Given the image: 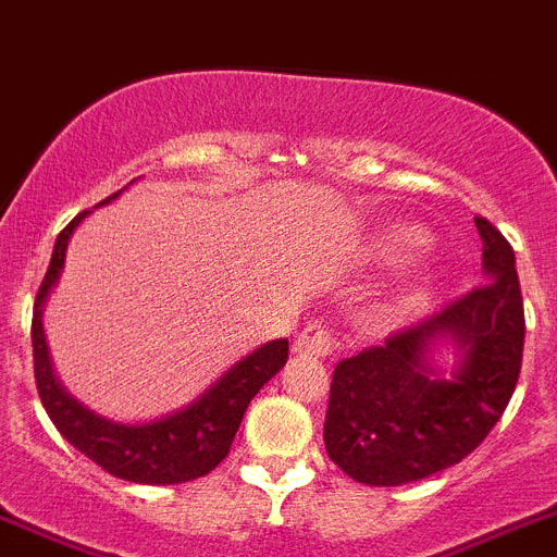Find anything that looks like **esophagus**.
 I'll return each instance as SVG.
<instances>
[{"label": "esophagus", "mask_w": 557, "mask_h": 557, "mask_svg": "<svg viewBox=\"0 0 557 557\" xmlns=\"http://www.w3.org/2000/svg\"><path fill=\"white\" fill-rule=\"evenodd\" d=\"M338 349V341L330 335L327 324L313 322L294 338V352L308 355V358H327Z\"/></svg>", "instance_id": "34e87169"}]
</instances>
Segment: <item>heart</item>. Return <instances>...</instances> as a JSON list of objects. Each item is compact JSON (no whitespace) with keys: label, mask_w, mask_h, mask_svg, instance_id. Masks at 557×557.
Segmentation results:
<instances>
[{"label":"heart","mask_w":557,"mask_h":557,"mask_svg":"<svg viewBox=\"0 0 557 557\" xmlns=\"http://www.w3.org/2000/svg\"><path fill=\"white\" fill-rule=\"evenodd\" d=\"M424 249H428V233H422L419 227H397L385 235L380 252H383V258L388 260V263H408L416 255H422ZM430 297H433V277L424 274L422 280L410 283L408 288L399 294L397 305L391 308V319H397V322L416 319V315L428 308Z\"/></svg>","instance_id":"1"}]
</instances>
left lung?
<instances>
[{"instance_id":"left-lung-1","label":"left lung","mask_w":557,"mask_h":557,"mask_svg":"<svg viewBox=\"0 0 557 557\" xmlns=\"http://www.w3.org/2000/svg\"><path fill=\"white\" fill-rule=\"evenodd\" d=\"M474 224L485 285L335 366L324 447L358 483H416L460 463L513 397L524 349L516 258L494 224ZM444 348L459 358L449 375L434 363Z\"/></svg>"}]
</instances>
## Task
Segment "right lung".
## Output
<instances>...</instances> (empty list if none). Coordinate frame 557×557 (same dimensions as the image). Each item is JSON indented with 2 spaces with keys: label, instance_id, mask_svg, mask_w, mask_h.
I'll list each match as a JSON object with an SVG mask.
<instances>
[{
  "label": "right lung",
  "instance_id": "right-lung-1",
  "mask_svg": "<svg viewBox=\"0 0 557 557\" xmlns=\"http://www.w3.org/2000/svg\"><path fill=\"white\" fill-rule=\"evenodd\" d=\"M108 197V205L119 197ZM91 210H85L58 235L49 260L47 277H44L33 308V360H35V385L38 397L47 408L49 419L60 435L74 449L102 466L113 478L129 480L144 485H174L188 480L205 478L210 469H216L230 453L238 424L247 413L249 403L288 360V341L277 338L260 344L242 360H235L216 383L199 394L194 403L158 416L152 422H113L108 416L94 413L79 399H74L63 383L58 380L49 358L47 335H44V308L49 294L58 285L66 249L74 230Z\"/></svg>",
  "mask_w": 557,
  "mask_h": 557
}]
</instances>
